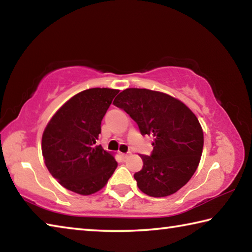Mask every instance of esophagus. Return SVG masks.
<instances>
[{"label": "esophagus", "mask_w": 252, "mask_h": 252, "mask_svg": "<svg viewBox=\"0 0 252 252\" xmlns=\"http://www.w3.org/2000/svg\"><path fill=\"white\" fill-rule=\"evenodd\" d=\"M120 157L122 158L123 160H126L127 157H129V153H120Z\"/></svg>", "instance_id": "obj_1"}]
</instances>
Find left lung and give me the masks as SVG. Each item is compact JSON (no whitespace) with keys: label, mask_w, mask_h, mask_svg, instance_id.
<instances>
[{"label":"left lung","mask_w":252,"mask_h":252,"mask_svg":"<svg viewBox=\"0 0 252 252\" xmlns=\"http://www.w3.org/2000/svg\"><path fill=\"white\" fill-rule=\"evenodd\" d=\"M133 119L142 135H152L150 156L134 173L139 189L160 198L177 192L197 170L203 149V132L197 117L181 101L148 89H126L113 101Z\"/></svg>","instance_id":"8db88e82"}]
</instances>
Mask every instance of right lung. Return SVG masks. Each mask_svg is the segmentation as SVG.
<instances>
[{
  "instance_id": "obj_1",
  "label": "right lung",
  "mask_w": 252,
  "mask_h": 252,
  "mask_svg": "<svg viewBox=\"0 0 252 252\" xmlns=\"http://www.w3.org/2000/svg\"><path fill=\"white\" fill-rule=\"evenodd\" d=\"M119 90L93 88L63 104L42 135V155L53 178L65 189L89 195L101 190L118 163L96 146L101 121Z\"/></svg>"
}]
</instances>
